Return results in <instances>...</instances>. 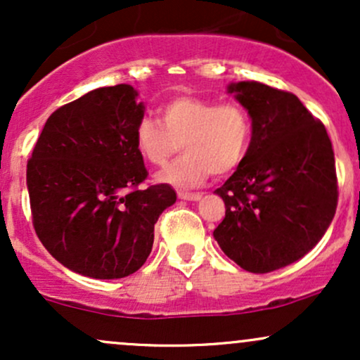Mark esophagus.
Returning a JSON list of instances; mask_svg holds the SVG:
<instances>
[{
    "mask_svg": "<svg viewBox=\"0 0 360 360\" xmlns=\"http://www.w3.org/2000/svg\"><path fill=\"white\" fill-rule=\"evenodd\" d=\"M177 198L184 201H198L201 198L200 193H186V191H179L177 193Z\"/></svg>",
    "mask_w": 360,
    "mask_h": 360,
    "instance_id": "obj_1",
    "label": "esophagus"
}]
</instances>
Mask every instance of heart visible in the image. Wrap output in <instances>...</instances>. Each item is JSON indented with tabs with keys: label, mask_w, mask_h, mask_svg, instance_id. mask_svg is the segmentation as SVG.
Returning <instances> with one entry per match:
<instances>
[{
	"label": "heart",
	"mask_w": 360,
	"mask_h": 360,
	"mask_svg": "<svg viewBox=\"0 0 360 360\" xmlns=\"http://www.w3.org/2000/svg\"><path fill=\"white\" fill-rule=\"evenodd\" d=\"M159 115L162 124L143 117L135 128L143 159L162 167L181 147L186 152L160 172V181L191 188L210 174L226 176L240 166L252 135L250 115L240 103L176 96L160 105Z\"/></svg>",
	"instance_id": "1"
}]
</instances>
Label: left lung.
<instances>
[{
    "label": "left lung",
    "instance_id": "1",
    "mask_svg": "<svg viewBox=\"0 0 360 360\" xmlns=\"http://www.w3.org/2000/svg\"><path fill=\"white\" fill-rule=\"evenodd\" d=\"M229 91L249 111L252 139L240 166L214 191L225 218L213 235L242 269L266 274L308 254L332 223L335 155L323 123L292 93L262 82Z\"/></svg>",
    "mask_w": 360,
    "mask_h": 360
}]
</instances>
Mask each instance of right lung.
<instances>
[{"label": "right lung", "mask_w": 360, "mask_h": 360, "mask_svg": "<svg viewBox=\"0 0 360 360\" xmlns=\"http://www.w3.org/2000/svg\"><path fill=\"white\" fill-rule=\"evenodd\" d=\"M128 84L89 91L49 117L27 164L32 223L62 266L120 279L143 266L154 225L174 205L169 184L146 183L135 128L143 118Z\"/></svg>", "instance_id": "1"}]
</instances>
